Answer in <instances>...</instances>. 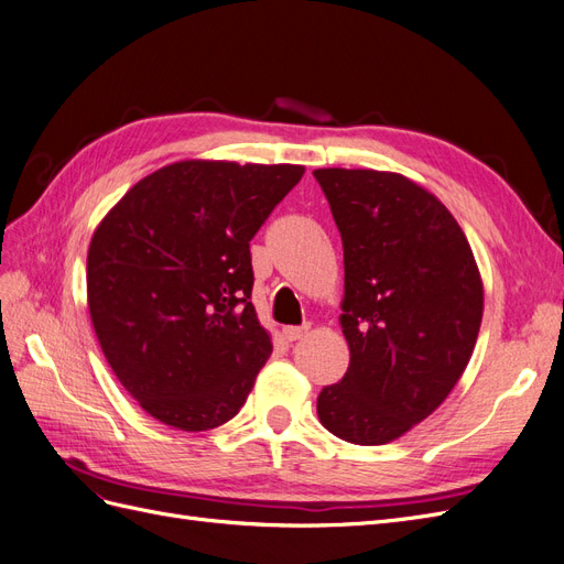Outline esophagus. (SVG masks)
Masks as SVG:
<instances>
[{"instance_id":"obj_1","label":"esophagus","mask_w":564,"mask_h":564,"mask_svg":"<svg viewBox=\"0 0 564 564\" xmlns=\"http://www.w3.org/2000/svg\"><path fill=\"white\" fill-rule=\"evenodd\" d=\"M308 332H311V324H303V327H284V329H282V336H284L286 340H299V338H303Z\"/></svg>"}]
</instances>
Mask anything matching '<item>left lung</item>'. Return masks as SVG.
<instances>
[{"label":"left lung","mask_w":564,"mask_h":564,"mask_svg":"<svg viewBox=\"0 0 564 564\" xmlns=\"http://www.w3.org/2000/svg\"><path fill=\"white\" fill-rule=\"evenodd\" d=\"M344 242V379L317 416L352 445H386L429 419L464 373L482 322V280L456 218L392 172L315 169Z\"/></svg>","instance_id":"1"}]
</instances>
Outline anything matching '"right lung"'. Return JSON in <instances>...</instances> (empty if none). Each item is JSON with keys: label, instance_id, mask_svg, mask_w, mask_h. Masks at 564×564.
<instances>
[{"label": "right lung", "instance_id": "add662e5", "mask_svg": "<svg viewBox=\"0 0 564 564\" xmlns=\"http://www.w3.org/2000/svg\"><path fill=\"white\" fill-rule=\"evenodd\" d=\"M299 164L185 160L145 176L96 228L87 299L129 395L178 431L230 421L272 352L251 305V237Z\"/></svg>", "mask_w": 564, "mask_h": 564}]
</instances>
